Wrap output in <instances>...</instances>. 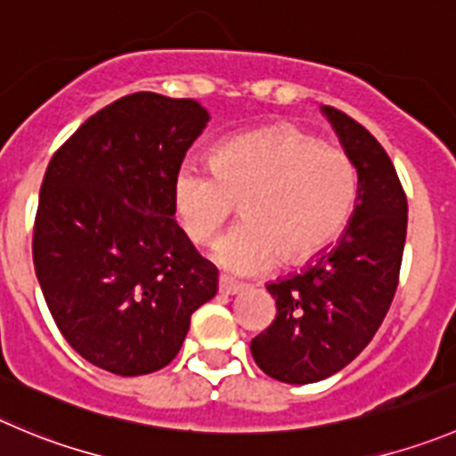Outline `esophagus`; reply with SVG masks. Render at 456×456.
Returning a JSON list of instances; mask_svg holds the SVG:
<instances>
[{"instance_id":"esophagus-1","label":"esophagus","mask_w":456,"mask_h":456,"mask_svg":"<svg viewBox=\"0 0 456 456\" xmlns=\"http://www.w3.org/2000/svg\"><path fill=\"white\" fill-rule=\"evenodd\" d=\"M244 289H246L244 284H237V281L225 280V277H221L219 280V293H224V296H237V293H241Z\"/></svg>"}]
</instances>
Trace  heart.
<instances>
[{
	"label": "heart",
	"mask_w": 456,
	"mask_h": 456,
	"mask_svg": "<svg viewBox=\"0 0 456 456\" xmlns=\"http://www.w3.org/2000/svg\"><path fill=\"white\" fill-rule=\"evenodd\" d=\"M172 197L194 244L210 241L240 201L241 224L212 244L210 259L250 277L331 244L354 212L358 172L342 150L300 129L273 127L224 142L212 163L181 160Z\"/></svg>",
	"instance_id": "obj_1"
}]
</instances>
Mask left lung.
<instances>
[{
	"label": "left lung",
	"mask_w": 456,
	"mask_h": 456,
	"mask_svg": "<svg viewBox=\"0 0 456 456\" xmlns=\"http://www.w3.org/2000/svg\"><path fill=\"white\" fill-rule=\"evenodd\" d=\"M320 111L354 160L358 197L336 244L266 284L277 315L250 340V354L264 374L289 385L329 379L370 345L396 293L407 235V199L387 151L342 111Z\"/></svg>",
	"instance_id": "1"
}]
</instances>
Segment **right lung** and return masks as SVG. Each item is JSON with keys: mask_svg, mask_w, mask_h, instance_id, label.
Returning <instances> with one entry per match:
<instances>
[{"mask_svg": "<svg viewBox=\"0 0 456 456\" xmlns=\"http://www.w3.org/2000/svg\"><path fill=\"white\" fill-rule=\"evenodd\" d=\"M210 114L190 98L125 95L55 151L33 264L46 306L91 365L142 376L175 361L216 268L175 219L176 167Z\"/></svg>", "mask_w": 456, "mask_h": 456, "instance_id": "right-lung-1", "label": "right lung"}]
</instances>
